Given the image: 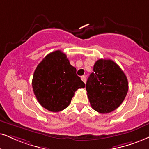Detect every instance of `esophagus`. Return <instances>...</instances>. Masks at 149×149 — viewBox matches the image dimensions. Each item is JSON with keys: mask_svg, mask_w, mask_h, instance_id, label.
<instances>
[{"mask_svg": "<svg viewBox=\"0 0 149 149\" xmlns=\"http://www.w3.org/2000/svg\"><path fill=\"white\" fill-rule=\"evenodd\" d=\"M81 80H82L84 82V83H85V82H86V77L84 76H82V77H81Z\"/></svg>", "mask_w": 149, "mask_h": 149, "instance_id": "1", "label": "esophagus"}]
</instances>
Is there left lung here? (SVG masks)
I'll return each instance as SVG.
<instances>
[{"instance_id":"1","label":"left lung","mask_w":149,"mask_h":149,"mask_svg":"<svg viewBox=\"0 0 149 149\" xmlns=\"http://www.w3.org/2000/svg\"><path fill=\"white\" fill-rule=\"evenodd\" d=\"M88 77L86 89L92 108L100 113L112 112L122 104L129 84L121 68L111 60L99 59Z\"/></svg>"}]
</instances>
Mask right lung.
<instances>
[{
  "instance_id": "add662e5",
  "label": "right lung",
  "mask_w": 149,
  "mask_h": 149,
  "mask_svg": "<svg viewBox=\"0 0 149 149\" xmlns=\"http://www.w3.org/2000/svg\"><path fill=\"white\" fill-rule=\"evenodd\" d=\"M33 93L41 106L52 112L67 108L77 89L85 84L77 76L67 56L61 50L49 54L38 64L32 80Z\"/></svg>"
}]
</instances>
